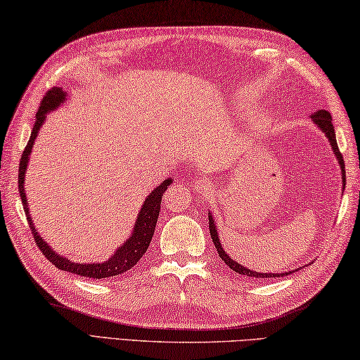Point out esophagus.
I'll use <instances>...</instances> for the list:
<instances>
[{
  "label": "esophagus",
  "mask_w": 360,
  "mask_h": 360,
  "mask_svg": "<svg viewBox=\"0 0 360 360\" xmlns=\"http://www.w3.org/2000/svg\"><path fill=\"white\" fill-rule=\"evenodd\" d=\"M197 188L201 192L211 191V182L206 181V179H200V181H197Z\"/></svg>",
  "instance_id": "obj_1"
}]
</instances>
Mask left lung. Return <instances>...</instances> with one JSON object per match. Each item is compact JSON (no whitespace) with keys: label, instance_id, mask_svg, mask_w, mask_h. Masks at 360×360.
<instances>
[{"label":"left lung","instance_id":"8db88e82","mask_svg":"<svg viewBox=\"0 0 360 360\" xmlns=\"http://www.w3.org/2000/svg\"><path fill=\"white\" fill-rule=\"evenodd\" d=\"M311 121L313 124H316V127L321 130V132L326 135V139H328V141L330 143V148L332 151H334L335 154V159L338 162L340 168H342V186H343V191H345V184H346V173H345V162H343V158L342 154H340L338 151V146H337V139H335V130H334V124H332V116L329 112H326V110H318L316 113L311 115ZM209 217V231H211V238H212V243L215 245V248H217L219 252V257L221 258V261H225V264L230 267V269H233L236 274H240V276L244 277H248V278H276V277H283V276H290V274H292L294 271L297 269H302V267H297V269H292L290 272H280V274H271V272H257L253 269H248V267L239 264L238 261H234L230 255H228L225 252V248L221 247V243H220V236L217 233V226H215V221H214V217H212V212L207 214Z\"/></svg>","mask_w":360,"mask_h":360}]
</instances>
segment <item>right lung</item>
<instances>
[{"label":"right lung","mask_w":360,"mask_h":360,"mask_svg":"<svg viewBox=\"0 0 360 360\" xmlns=\"http://www.w3.org/2000/svg\"><path fill=\"white\" fill-rule=\"evenodd\" d=\"M66 101H68V93L63 88H51L49 93L44 96L41 107H39L36 113V121H34V126H32V132L28 140V145H26L25 151L22 154L20 167H18V192H20L26 219H28L30 228L32 234H34V239L39 248H41V252L45 255V258H47L50 263H53L58 267V269L68 271L72 274H77V276H83L89 278H107V277L121 276L122 272L132 269V267L139 263L140 258L148 250L149 244H151L155 224H158V219H159L162 197L168 188V186L173 182V179L167 178L165 181H162L160 184L148 195L145 201H143L139 215H136L135 219L132 234H130V236L116 248L115 253L107 261H102V263H74V261H70L69 258L63 257L61 253L53 250V247L45 243V240L41 238V234L37 233V228L34 226V224H32V217L28 207L30 202L26 200V193H25V176H26V169H28L32 148H34V141L39 135V130L42 129L44 122L47 121V115L60 108Z\"/></svg>","instance_id":"1"}]
</instances>
